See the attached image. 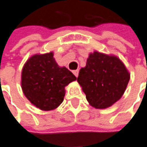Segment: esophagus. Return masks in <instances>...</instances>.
Wrapping results in <instances>:
<instances>
[{
    "mask_svg": "<svg viewBox=\"0 0 147 147\" xmlns=\"http://www.w3.org/2000/svg\"><path fill=\"white\" fill-rule=\"evenodd\" d=\"M73 74L77 77L78 76V74H79V71L78 70H75V71H73Z\"/></svg>",
    "mask_w": 147,
    "mask_h": 147,
    "instance_id": "esophagus-1",
    "label": "esophagus"
}]
</instances>
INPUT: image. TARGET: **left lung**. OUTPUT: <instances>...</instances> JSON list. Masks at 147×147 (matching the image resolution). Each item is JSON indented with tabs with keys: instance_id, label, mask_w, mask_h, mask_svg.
<instances>
[{
	"instance_id": "1",
	"label": "left lung",
	"mask_w": 147,
	"mask_h": 147,
	"mask_svg": "<svg viewBox=\"0 0 147 147\" xmlns=\"http://www.w3.org/2000/svg\"><path fill=\"white\" fill-rule=\"evenodd\" d=\"M129 81L130 73L119 57L97 51L89 54L77 77L87 101L96 109L110 107L121 99Z\"/></svg>"
}]
</instances>
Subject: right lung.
I'll list each match as a JSON object with an SVG mask.
<instances>
[{"mask_svg": "<svg viewBox=\"0 0 147 147\" xmlns=\"http://www.w3.org/2000/svg\"><path fill=\"white\" fill-rule=\"evenodd\" d=\"M76 77L65 66H60L53 51L35 54L26 61L21 85L30 103L41 111H52L63 101L65 87Z\"/></svg>", "mask_w": 147, "mask_h": 147, "instance_id": "right-lung-1", "label": "right lung"}]
</instances>
